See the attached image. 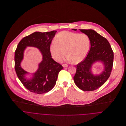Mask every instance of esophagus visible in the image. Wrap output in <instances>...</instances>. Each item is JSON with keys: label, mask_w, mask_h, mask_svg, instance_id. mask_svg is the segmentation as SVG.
Masks as SVG:
<instances>
[{"label": "esophagus", "mask_w": 126, "mask_h": 126, "mask_svg": "<svg viewBox=\"0 0 126 126\" xmlns=\"http://www.w3.org/2000/svg\"><path fill=\"white\" fill-rule=\"evenodd\" d=\"M63 67H68V65L66 64H63Z\"/></svg>", "instance_id": "esophagus-1"}]
</instances>
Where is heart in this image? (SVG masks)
<instances>
[{
  "mask_svg": "<svg viewBox=\"0 0 126 126\" xmlns=\"http://www.w3.org/2000/svg\"><path fill=\"white\" fill-rule=\"evenodd\" d=\"M55 39V41L50 45V51L57 62L62 61L66 52V61L78 63L82 61L88 53L90 40L85 34L63 31Z\"/></svg>",
  "mask_w": 126,
  "mask_h": 126,
  "instance_id": "obj_1",
  "label": "heart"
}]
</instances>
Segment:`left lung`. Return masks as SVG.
Returning <instances> with one entry per match:
<instances>
[{
  "label": "left lung",
  "instance_id": "obj_1",
  "mask_svg": "<svg viewBox=\"0 0 126 126\" xmlns=\"http://www.w3.org/2000/svg\"><path fill=\"white\" fill-rule=\"evenodd\" d=\"M79 31L89 38L91 47L85 59L77 65L74 80L81 90L92 91L101 87L109 79L113 66V52L108 40L94 30ZM97 61L104 64V70L99 74L94 75L91 72L92 65Z\"/></svg>",
  "mask_w": 126,
  "mask_h": 126
}]
</instances>
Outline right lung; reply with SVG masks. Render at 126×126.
<instances>
[{
    "instance_id": "1",
    "label": "right lung",
    "mask_w": 126,
    "mask_h": 126,
    "mask_svg": "<svg viewBox=\"0 0 126 126\" xmlns=\"http://www.w3.org/2000/svg\"><path fill=\"white\" fill-rule=\"evenodd\" d=\"M57 31L41 32H36L23 38L19 43L15 51V70L18 79L23 85L31 92L37 94L47 93L55 86L59 72L63 67L51 57L50 45ZM27 46L38 48L42 55V61L33 77L27 80L25 75L28 72L20 66L24 50Z\"/></svg>"
}]
</instances>
